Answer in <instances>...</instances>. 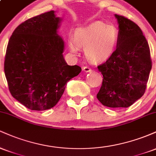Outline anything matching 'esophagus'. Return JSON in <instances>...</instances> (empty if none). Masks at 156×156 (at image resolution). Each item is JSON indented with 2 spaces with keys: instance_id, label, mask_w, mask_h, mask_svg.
<instances>
[{
  "instance_id": "1",
  "label": "esophagus",
  "mask_w": 156,
  "mask_h": 156,
  "mask_svg": "<svg viewBox=\"0 0 156 156\" xmlns=\"http://www.w3.org/2000/svg\"><path fill=\"white\" fill-rule=\"evenodd\" d=\"M83 70L86 73L92 72V69H91V68L89 67H87H87H83Z\"/></svg>"
}]
</instances>
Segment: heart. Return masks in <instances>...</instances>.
<instances>
[{
	"mask_svg": "<svg viewBox=\"0 0 156 156\" xmlns=\"http://www.w3.org/2000/svg\"><path fill=\"white\" fill-rule=\"evenodd\" d=\"M118 37L115 27L103 22H95L76 30L74 38L69 39V49L72 53H78L80 48H84L87 59L101 62L108 58L114 51Z\"/></svg>",
	"mask_w": 156,
	"mask_h": 156,
	"instance_id": "heart-1",
	"label": "heart"
}]
</instances>
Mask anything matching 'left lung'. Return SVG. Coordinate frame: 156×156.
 <instances>
[{"label":"left lung","mask_w":156,"mask_h":156,"mask_svg":"<svg viewBox=\"0 0 156 156\" xmlns=\"http://www.w3.org/2000/svg\"><path fill=\"white\" fill-rule=\"evenodd\" d=\"M119 24L117 49L98 66L103 76L97 98L110 108H128L145 92L152 68L149 44L141 28L115 15Z\"/></svg>","instance_id":"left-lung-1"}]
</instances>
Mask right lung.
Here are the masks:
<instances>
[{"mask_svg": "<svg viewBox=\"0 0 156 156\" xmlns=\"http://www.w3.org/2000/svg\"><path fill=\"white\" fill-rule=\"evenodd\" d=\"M61 20L54 11L31 17L16 28L9 41L4 62L9 89L31 110L55 106L67 82L81 71L64 60V42L57 34Z\"/></svg>", "mask_w": 156, "mask_h": 156, "instance_id": "1", "label": "right lung"}]
</instances>
